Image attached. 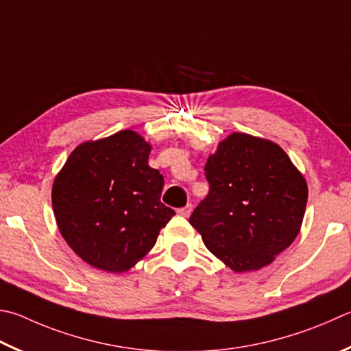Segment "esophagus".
<instances>
[{"instance_id": "esophagus-1", "label": "esophagus", "mask_w": 351, "mask_h": 351, "mask_svg": "<svg viewBox=\"0 0 351 351\" xmlns=\"http://www.w3.org/2000/svg\"><path fill=\"white\" fill-rule=\"evenodd\" d=\"M190 213H192V206H186L182 208H178V215L184 216V218H189Z\"/></svg>"}]
</instances>
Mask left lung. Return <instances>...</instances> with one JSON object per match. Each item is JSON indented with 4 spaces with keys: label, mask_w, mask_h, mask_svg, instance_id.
<instances>
[{
    "label": "left lung",
    "mask_w": 351,
    "mask_h": 351,
    "mask_svg": "<svg viewBox=\"0 0 351 351\" xmlns=\"http://www.w3.org/2000/svg\"><path fill=\"white\" fill-rule=\"evenodd\" d=\"M208 195L190 224L233 271L271 264L301 230L307 181L270 139L234 132L207 159Z\"/></svg>",
    "instance_id": "8db88e82"
}]
</instances>
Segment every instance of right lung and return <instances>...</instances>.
Masks as SVG:
<instances>
[{"label": "right lung", "instance_id": "1", "mask_svg": "<svg viewBox=\"0 0 351 351\" xmlns=\"http://www.w3.org/2000/svg\"><path fill=\"white\" fill-rule=\"evenodd\" d=\"M150 150L139 133L121 130L80 144L55 176L56 226L95 269L130 270L175 215L161 202L164 178L149 165Z\"/></svg>", "mask_w": 351, "mask_h": 351}]
</instances>
